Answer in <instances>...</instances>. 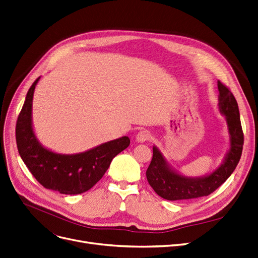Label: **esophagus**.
I'll list each match as a JSON object with an SVG mask.
<instances>
[{
    "label": "esophagus",
    "mask_w": 258,
    "mask_h": 258,
    "mask_svg": "<svg viewBox=\"0 0 258 258\" xmlns=\"http://www.w3.org/2000/svg\"><path fill=\"white\" fill-rule=\"evenodd\" d=\"M151 134H150V132L149 131H147V130H142V131H140L137 135H136V140L138 141V142H145V141H148V140H150L151 139Z\"/></svg>",
    "instance_id": "esophagus-1"
}]
</instances>
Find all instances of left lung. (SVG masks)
<instances>
[{
  "label": "left lung",
  "mask_w": 258,
  "mask_h": 258,
  "mask_svg": "<svg viewBox=\"0 0 258 258\" xmlns=\"http://www.w3.org/2000/svg\"><path fill=\"white\" fill-rule=\"evenodd\" d=\"M218 109L225 116L229 133V149L221 164L213 172L198 177H188L176 171L157 147H153V158L147 170L150 185L166 200H185L208 196L219 187L238 164L243 145V134L236 99L220 81L217 82Z\"/></svg>",
  "instance_id": "8db88e82"
}]
</instances>
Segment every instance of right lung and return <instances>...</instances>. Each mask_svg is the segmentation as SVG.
I'll return each instance as SVG.
<instances>
[{
    "label": "right lung",
    "mask_w": 258,
    "mask_h": 258,
    "mask_svg": "<svg viewBox=\"0 0 258 258\" xmlns=\"http://www.w3.org/2000/svg\"><path fill=\"white\" fill-rule=\"evenodd\" d=\"M40 79L41 77L30 86L18 117L16 138L19 154L44 187L65 195L84 193L102 178L114 157L125 150L131 140L123 136L77 154H60L43 147L32 125V99Z\"/></svg>",
    "instance_id": "right-lung-1"
}]
</instances>
